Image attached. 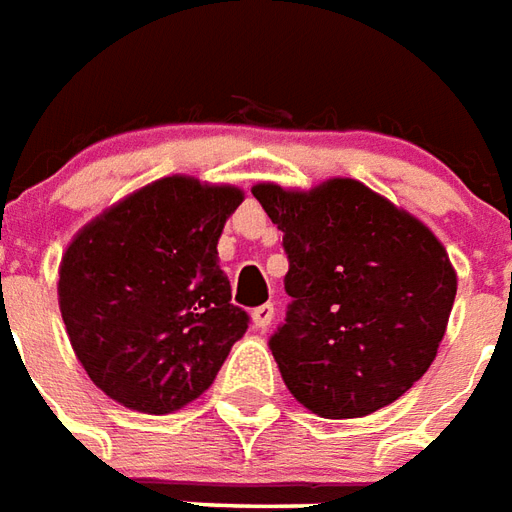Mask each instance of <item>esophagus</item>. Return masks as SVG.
Returning a JSON list of instances; mask_svg holds the SVG:
<instances>
[{
    "instance_id": "obj_1",
    "label": "esophagus",
    "mask_w": 512,
    "mask_h": 512,
    "mask_svg": "<svg viewBox=\"0 0 512 512\" xmlns=\"http://www.w3.org/2000/svg\"><path fill=\"white\" fill-rule=\"evenodd\" d=\"M252 323H255V328H260V331H266L268 325L274 323V306L271 304L257 306L255 312H252Z\"/></svg>"
}]
</instances>
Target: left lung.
Masks as SVG:
<instances>
[{"instance_id":"1","label":"left lung","mask_w":512,"mask_h":512,"mask_svg":"<svg viewBox=\"0 0 512 512\" xmlns=\"http://www.w3.org/2000/svg\"><path fill=\"white\" fill-rule=\"evenodd\" d=\"M285 238L293 298L271 336L287 391L314 415L363 418L429 372L456 301L445 246L410 211L355 179L255 184Z\"/></svg>"}]
</instances>
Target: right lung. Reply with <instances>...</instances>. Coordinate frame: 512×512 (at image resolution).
<instances>
[{"mask_svg": "<svg viewBox=\"0 0 512 512\" xmlns=\"http://www.w3.org/2000/svg\"><path fill=\"white\" fill-rule=\"evenodd\" d=\"M244 192L192 176L135 189L83 225L59 263L75 358L105 396L146 415L208 391L249 314L230 304L217 244Z\"/></svg>", "mask_w": 512, "mask_h": 512, "instance_id": "add662e5", "label": "right lung"}]
</instances>
